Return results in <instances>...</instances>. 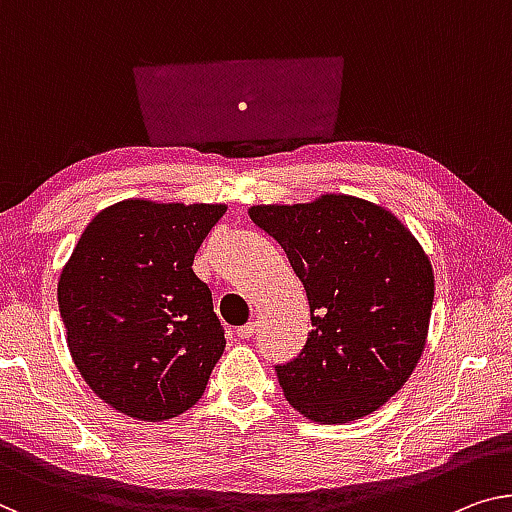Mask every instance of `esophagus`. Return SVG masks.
Masks as SVG:
<instances>
[{"label": "esophagus", "mask_w": 512, "mask_h": 512, "mask_svg": "<svg viewBox=\"0 0 512 512\" xmlns=\"http://www.w3.org/2000/svg\"><path fill=\"white\" fill-rule=\"evenodd\" d=\"M255 322H248V324H243V326H239V329H236V338H241V340H248V338H253L255 335Z\"/></svg>", "instance_id": "34e87169"}]
</instances>
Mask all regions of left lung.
I'll return each mask as SVG.
<instances>
[{
	"label": "left lung",
	"instance_id": "left-lung-1",
	"mask_svg": "<svg viewBox=\"0 0 512 512\" xmlns=\"http://www.w3.org/2000/svg\"><path fill=\"white\" fill-rule=\"evenodd\" d=\"M248 216L285 250L310 303L305 347L276 365L287 402L324 425L377 411L425 349L434 273L421 243L391 211L352 195L255 204Z\"/></svg>",
	"mask_w": 512,
	"mask_h": 512
}]
</instances>
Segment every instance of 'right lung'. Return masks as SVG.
Returning <instances> with one entry per match:
<instances>
[{"mask_svg": "<svg viewBox=\"0 0 512 512\" xmlns=\"http://www.w3.org/2000/svg\"><path fill=\"white\" fill-rule=\"evenodd\" d=\"M225 211L133 197L98 213L68 257L57 285L68 352L119 414L167 421L202 398L225 333L193 259Z\"/></svg>", "mask_w": 512, "mask_h": 512, "instance_id": "obj_1", "label": "right lung"}]
</instances>
